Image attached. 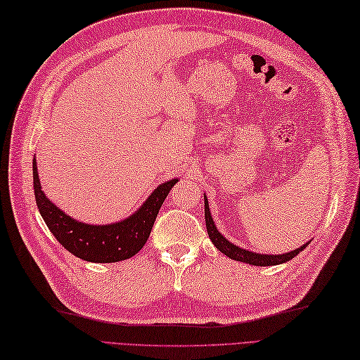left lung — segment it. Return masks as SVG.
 <instances>
[{
	"label": "left lung",
	"instance_id": "left-lung-1",
	"mask_svg": "<svg viewBox=\"0 0 360 360\" xmlns=\"http://www.w3.org/2000/svg\"><path fill=\"white\" fill-rule=\"evenodd\" d=\"M204 215H205V227H207V233H209V238L212 240V243L215 244V248L223 252L224 255H227L229 258H232V259H236V262H243V263H248V264H252V266L281 264V263L289 262V259H292L295 255L300 254V252L309 244V241H308L307 244H303V246H300L298 249L286 252V254H281V255L257 254V252H250L248 249L235 246V244H232L231 241L226 240V236H223L218 232L215 223H213V218L210 217L209 201H207V196H205V195H204Z\"/></svg>",
	"mask_w": 360,
	"mask_h": 360
}]
</instances>
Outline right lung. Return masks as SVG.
<instances>
[{
  "mask_svg": "<svg viewBox=\"0 0 360 360\" xmlns=\"http://www.w3.org/2000/svg\"><path fill=\"white\" fill-rule=\"evenodd\" d=\"M32 172L35 201L46 226L66 250L91 263H116L136 255L148 240L160 205L178 182V179H170L158 186L139 210L127 219L106 226H96L71 218L46 198L38 178L35 158Z\"/></svg>",
  "mask_w": 360,
  "mask_h": 360,
  "instance_id": "right-lung-1",
  "label": "right lung"
}]
</instances>
